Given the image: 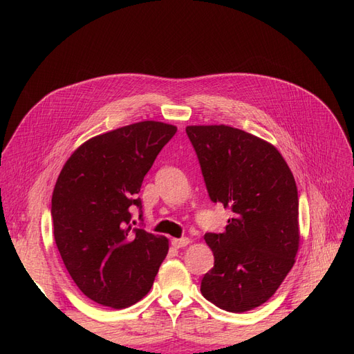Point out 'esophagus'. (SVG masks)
<instances>
[{"label": "esophagus", "mask_w": 354, "mask_h": 354, "mask_svg": "<svg viewBox=\"0 0 354 354\" xmlns=\"http://www.w3.org/2000/svg\"><path fill=\"white\" fill-rule=\"evenodd\" d=\"M189 243H190L189 238H180V239L171 241V245H173L174 248H185V246H187Z\"/></svg>", "instance_id": "34e87169"}]
</instances>
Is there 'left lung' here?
Wrapping results in <instances>:
<instances>
[{
    "label": "left lung",
    "instance_id": "8db88e82",
    "mask_svg": "<svg viewBox=\"0 0 354 354\" xmlns=\"http://www.w3.org/2000/svg\"><path fill=\"white\" fill-rule=\"evenodd\" d=\"M208 196L230 208L223 233H205L214 267L201 292L232 313L266 303L292 269L299 243L298 192L277 149L227 125L186 128Z\"/></svg>",
    "mask_w": 354,
    "mask_h": 354
}]
</instances>
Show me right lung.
<instances>
[{"mask_svg": "<svg viewBox=\"0 0 354 354\" xmlns=\"http://www.w3.org/2000/svg\"><path fill=\"white\" fill-rule=\"evenodd\" d=\"M177 128L143 121L90 138L72 153L51 198L55 241L66 269L94 303L130 307L149 292L168 252L164 236L131 220L143 178Z\"/></svg>", "mask_w": 354, "mask_h": 354, "instance_id": "right-lung-1", "label": "right lung"}]
</instances>
